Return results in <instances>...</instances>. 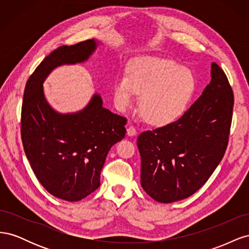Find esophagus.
Masks as SVG:
<instances>
[{
  "label": "esophagus",
  "mask_w": 249,
  "mask_h": 249,
  "mask_svg": "<svg viewBox=\"0 0 249 249\" xmlns=\"http://www.w3.org/2000/svg\"><path fill=\"white\" fill-rule=\"evenodd\" d=\"M126 134H127V136H136V135H137L136 127H135L134 125H130L129 127H127Z\"/></svg>",
  "instance_id": "esophagus-1"
}]
</instances>
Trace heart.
<instances>
[{"instance_id":"obj_1","label":"heart","mask_w":249,"mask_h":249,"mask_svg":"<svg viewBox=\"0 0 249 249\" xmlns=\"http://www.w3.org/2000/svg\"><path fill=\"white\" fill-rule=\"evenodd\" d=\"M196 88L193 72L169 59L139 58L126 74L117 77L113 87L117 107L124 109L141 94L143 117L154 124H168L185 112Z\"/></svg>"}]
</instances>
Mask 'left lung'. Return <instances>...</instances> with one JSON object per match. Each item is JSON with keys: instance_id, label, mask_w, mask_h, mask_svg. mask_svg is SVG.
<instances>
[{"instance_id": "obj_1", "label": "left lung", "mask_w": 249, "mask_h": 249, "mask_svg": "<svg viewBox=\"0 0 249 249\" xmlns=\"http://www.w3.org/2000/svg\"><path fill=\"white\" fill-rule=\"evenodd\" d=\"M202 94L178 120L137 140L141 186L155 200L169 203L191 196L206 184L229 144L233 92L217 63Z\"/></svg>"}]
</instances>
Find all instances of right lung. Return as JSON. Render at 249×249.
<instances>
[{
	"label": "right lung",
	"instance_id": "add662e5",
	"mask_svg": "<svg viewBox=\"0 0 249 249\" xmlns=\"http://www.w3.org/2000/svg\"><path fill=\"white\" fill-rule=\"evenodd\" d=\"M94 39L53 51L36 67L25 87L20 135L37 179L54 196L78 201L101 185V171L112 145L125 136L126 119L103 107L94 94L85 109L60 114L43 94L42 83L55 67L88 59Z\"/></svg>",
	"mask_w": 249,
	"mask_h": 249
}]
</instances>
